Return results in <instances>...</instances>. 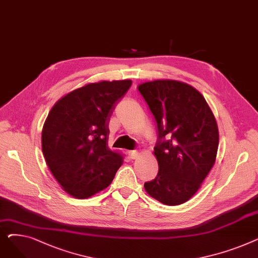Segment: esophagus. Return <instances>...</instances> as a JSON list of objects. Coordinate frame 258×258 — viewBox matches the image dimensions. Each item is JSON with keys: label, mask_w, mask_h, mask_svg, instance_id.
<instances>
[{"label": "esophagus", "mask_w": 258, "mask_h": 258, "mask_svg": "<svg viewBox=\"0 0 258 258\" xmlns=\"http://www.w3.org/2000/svg\"><path fill=\"white\" fill-rule=\"evenodd\" d=\"M138 156H139V153H138L137 151H130V152H128V157H130V159L135 160V159L138 158Z\"/></svg>", "instance_id": "obj_1"}]
</instances>
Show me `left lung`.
<instances>
[{
  "instance_id": "8db88e82",
  "label": "left lung",
  "mask_w": 258,
  "mask_h": 258,
  "mask_svg": "<svg viewBox=\"0 0 258 258\" xmlns=\"http://www.w3.org/2000/svg\"><path fill=\"white\" fill-rule=\"evenodd\" d=\"M138 90L158 128L154 155L159 171L144 188L162 204H183L199 190L215 163L216 120L203 95L185 83L154 80L141 84Z\"/></svg>"
}]
</instances>
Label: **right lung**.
<instances>
[{"label": "right lung", "instance_id": "1", "mask_svg": "<svg viewBox=\"0 0 258 258\" xmlns=\"http://www.w3.org/2000/svg\"><path fill=\"white\" fill-rule=\"evenodd\" d=\"M132 80L99 81L76 89L51 108L42 150L53 177L66 192L87 199L110 185L123 157L107 147L108 122Z\"/></svg>", "mask_w": 258, "mask_h": 258}]
</instances>
